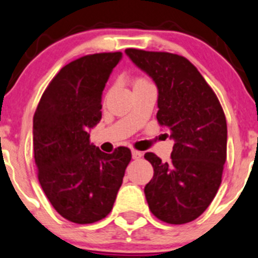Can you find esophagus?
Instances as JSON below:
<instances>
[{"label":"esophagus","mask_w":258,"mask_h":258,"mask_svg":"<svg viewBox=\"0 0 258 258\" xmlns=\"http://www.w3.org/2000/svg\"><path fill=\"white\" fill-rule=\"evenodd\" d=\"M141 156H143V153L141 151H137V150H132V158L134 159H140Z\"/></svg>","instance_id":"obj_1"}]
</instances>
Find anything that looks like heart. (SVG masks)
<instances>
[{
  "label": "heart",
  "instance_id": "obj_1",
  "mask_svg": "<svg viewBox=\"0 0 258 258\" xmlns=\"http://www.w3.org/2000/svg\"><path fill=\"white\" fill-rule=\"evenodd\" d=\"M145 80V79H136V81H135V83H137V81H144Z\"/></svg>",
  "mask_w": 258,
  "mask_h": 258
}]
</instances>
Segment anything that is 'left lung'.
<instances>
[{"instance_id":"8db88e82","label":"left lung","mask_w":258,"mask_h":258,"mask_svg":"<svg viewBox=\"0 0 258 258\" xmlns=\"http://www.w3.org/2000/svg\"><path fill=\"white\" fill-rule=\"evenodd\" d=\"M126 54L158 86V119L174 140L168 163L154 153L145 186L151 213L168 224L199 218L215 197L227 160V119L218 96L183 56L127 48Z\"/></svg>"}]
</instances>
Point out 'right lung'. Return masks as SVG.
Returning a JSON list of instances; mask_svg holds the SVG:
<instances>
[{
  "label": "right lung",
  "mask_w": 258,
  "mask_h": 258,
  "mask_svg": "<svg viewBox=\"0 0 258 258\" xmlns=\"http://www.w3.org/2000/svg\"><path fill=\"white\" fill-rule=\"evenodd\" d=\"M121 52L80 57L59 70L33 119L38 179L54 210L76 224H91L112 211L131 150L105 154L90 143L89 128L102 119V94Z\"/></svg>",
  "instance_id": "add662e5"
}]
</instances>
